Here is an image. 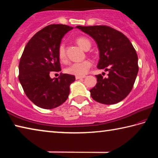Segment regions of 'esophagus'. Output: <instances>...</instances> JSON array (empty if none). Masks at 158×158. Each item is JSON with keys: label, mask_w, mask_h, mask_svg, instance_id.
Masks as SVG:
<instances>
[{"label": "esophagus", "mask_w": 158, "mask_h": 158, "mask_svg": "<svg viewBox=\"0 0 158 158\" xmlns=\"http://www.w3.org/2000/svg\"><path fill=\"white\" fill-rule=\"evenodd\" d=\"M85 76H76V79H84L85 78Z\"/></svg>", "instance_id": "obj_1"}]
</instances>
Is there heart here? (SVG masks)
Returning <instances> with one entry per match:
<instances>
[{
  "label": "heart",
  "instance_id": "b5f03b06",
  "mask_svg": "<svg viewBox=\"0 0 158 158\" xmlns=\"http://www.w3.org/2000/svg\"><path fill=\"white\" fill-rule=\"evenodd\" d=\"M76 42L77 44L82 49L85 51H88L90 46H91V42L89 39L85 37H79L76 39ZM58 57L60 60L64 61L66 59V53L65 49L64 44H61L58 47ZM92 62L90 60H84L79 62H75L69 65L66 68L67 73L69 74H73L76 76H84L87 74L88 72L91 68Z\"/></svg>",
  "mask_w": 158,
  "mask_h": 158
}]
</instances>
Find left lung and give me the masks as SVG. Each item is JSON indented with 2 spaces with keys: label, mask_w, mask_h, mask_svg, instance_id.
I'll return each instance as SVG.
<instances>
[{
  "label": "left lung",
  "mask_w": 158,
  "mask_h": 158,
  "mask_svg": "<svg viewBox=\"0 0 158 158\" xmlns=\"http://www.w3.org/2000/svg\"><path fill=\"white\" fill-rule=\"evenodd\" d=\"M95 40L100 51L98 69L108 71L107 78L101 74L90 90L93 100L104 105L122 101L132 90L139 71L138 56L129 39L121 32L107 26H77Z\"/></svg>",
  "instance_id": "1"
}]
</instances>
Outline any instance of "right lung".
<instances>
[{
    "mask_svg": "<svg viewBox=\"0 0 158 158\" xmlns=\"http://www.w3.org/2000/svg\"><path fill=\"white\" fill-rule=\"evenodd\" d=\"M73 27L52 24L37 32L28 41L19 65V80L23 91L39 107L52 109L65 102L69 85L75 81L72 74H61L52 79L51 72L61 70L58 47L61 40Z\"/></svg>",
    "mask_w": 158,
    "mask_h": 158,
    "instance_id": "right-lung-1",
    "label": "right lung"
}]
</instances>
